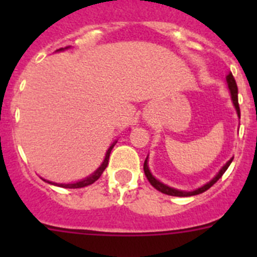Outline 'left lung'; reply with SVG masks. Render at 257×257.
I'll list each match as a JSON object with an SVG mask.
<instances>
[{
  "mask_svg": "<svg viewBox=\"0 0 257 257\" xmlns=\"http://www.w3.org/2000/svg\"><path fill=\"white\" fill-rule=\"evenodd\" d=\"M226 82H228V87L229 90H230V94H231V100H233V104H234L235 109H237V113L238 115H239L240 118V109H239V104H238V87H237V83H235V79L234 77H233V74L229 73L228 76H226ZM148 160V158H147ZM147 160H145L144 162V174L145 176H147V179H148L149 183L152 184V187L156 188L157 190H160V192L165 193V194H169V196H175V197H190V196H196V194H201V193L206 192L207 189H210L211 187H212L213 184L216 183L217 180H219L220 178H221L222 175H224V172L228 170V167L230 166L231 161H233V158L231 160H229L228 162L224 165V167H222L221 170L219 171V174L215 176V178L212 179V180L210 181V183L205 184L203 187L198 188L197 190H193V192H183V190H178V189H174V188H170L167 187V185H165V184H162L161 181L157 180L156 178H154L153 175L151 174V171H149L148 169V163H147Z\"/></svg>",
  "mask_w": 257,
  "mask_h": 257,
  "instance_id": "obj_1",
  "label": "left lung"
}]
</instances>
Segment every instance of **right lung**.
<instances>
[{"label":"right lung","mask_w":257,"mask_h":257,"mask_svg":"<svg viewBox=\"0 0 257 257\" xmlns=\"http://www.w3.org/2000/svg\"><path fill=\"white\" fill-rule=\"evenodd\" d=\"M59 50H63V49H59ZM113 147H114V144L110 145V148L108 149V152H106V154H105V160H104V162L101 163L100 167H99V169H97L96 171L94 172V174L90 175L88 178L83 179V180L78 181V183H74V184H56V185H59V187H63V188H70V189H77V188L87 187V185H90V184L95 183L97 179L100 178L104 170L106 169V166H108V161H109V154H110V152H112ZM45 181H46V180H45ZM47 183H51V181H47Z\"/></svg>","instance_id":"add662e5"}]
</instances>
